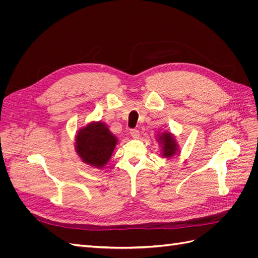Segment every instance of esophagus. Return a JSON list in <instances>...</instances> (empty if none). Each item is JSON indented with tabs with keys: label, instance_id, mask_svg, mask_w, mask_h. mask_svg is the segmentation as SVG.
<instances>
[{
	"label": "esophagus",
	"instance_id": "obj_1",
	"mask_svg": "<svg viewBox=\"0 0 258 258\" xmlns=\"http://www.w3.org/2000/svg\"><path fill=\"white\" fill-rule=\"evenodd\" d=\"M130 135H131V137L134 138V139H139V137H140V131H139L138 129H132V130L130 131Z\"/></svg>",
	"mask_w": 258,
	"mask_h": 258
}]
</instances>
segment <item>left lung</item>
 <instances>
[{"label":"left lung","instance_id":"obj_1","mask_svg":"<svg viewBox=\"0 0 258 258\" xmlns=\"http://www.w3.org/2000/svg\"><path fill=\"white\" fill-rule=\"evenodd\" d=\"M158 141H160V144L162 145V156L163 157H172L177 152V145L176 141L174 140L173 136L169 134V132H165L159 138Z\"/></svg>","mask_w":258,"mask_h":258}]
</instances>
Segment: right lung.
<instances>
[{"mask_svg": "<svg viewBox=\"0 0 258 258\" xmlns=\"http://www.w3.org/2000/svg\"><path fill=\"white\" fill-rule=\"evenodd\" d=\"M117 138L103 122H91L76 136V152L82 160L96 168H103L112 157Z\"/></svg>", "mask_w": 258, "mask_h": 258, "instance_id": "right-lung-1", "label": "right lung"}]
</instances>
